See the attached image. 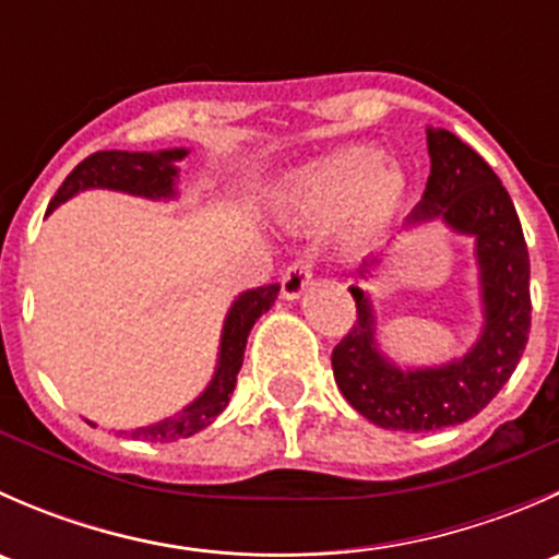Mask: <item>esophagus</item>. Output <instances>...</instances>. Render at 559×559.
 <instances>
[{
  "label": "esophagus",
  "instance_id": "1",
  "mask_svg": "<svg viewBox=\"0 0 559 559\" xmlns=\"http://www.w3.org/2000/svg\"><path fill=\"white\" fill-rule=\"evenodd\" d=\"M311 278H313L311 259H295V262L284 270V275H281V292H284L286 300H297V297L308 289Z\"/></svg>",
  "mask_w": 559,
  "mask_h": 559
}]
</instances>
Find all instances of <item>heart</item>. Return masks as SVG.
<instances>
[{
    "label": "heart",
    "instance_id": "1",
    "mask_svg": "<svg viewBox=\"0 0 559 559\" xmlns=\"http://www.w3.org/2000/svg\"><path fill=\"white\" fill-rule=\"evenodd\" d=\"M405 175L368 148L335 151L289 175L281 194L286 222L306 229L337 224L346 248H365L397 216L405 200Z\"/></svg>",
    "mask_w": 559,
    "mask_h": 559
}]
</instances>
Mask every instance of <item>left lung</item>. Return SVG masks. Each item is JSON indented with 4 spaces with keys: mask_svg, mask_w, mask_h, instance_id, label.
I'll use <instances>...</instances> for the list:
<instances>
[{
    "mask_svg": "<svg viewBox=\"0 0 559 559\" xmlns=\"http://www.w3.org/2000/svg\"><path fill=\"white\" fill-rule=\"evenodd\" d=\"M430 178L408 224L443 222L476 240L481 335L465 357L438 368H397L376 343L368 292L348 286L357 321L332 348V373L343 397L384 430L425 432L473 419L520 365L530 332V257L509 191L492 167L447 129H427ZM379 257L362 262L368 278Z\"/></svg>",
    "mask_w": 559,
    "mask_h": 559,
    "instance_id": "obj_1",
    "label": "left lung"
}]
</instances>
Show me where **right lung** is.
I'll return each instance as SVG.
<instances>
[{
  "mask_svg": "<svg viewBox=\"0 0 559 559\" xmlns=\"http://www.w3.org/2000/svg\"><path fill=\"white\" fill-rule=\"evenodd\" d=\"M186 154H189L186 148L156 151V154H145V151H97L67 175V180L50 200L48 213L59 207L61 202L70 200V197H75L78 191L86 189L127 191V194L145 197V200H175L178 197V189H175L178 167H175V162L183 159ZM278 284L257 286V289L243 292L233 302L227 319H224L216 373H213L211 384L205 386V392L194 403L186 405L180 414L170 416V419L156 421V425L134 427L129 432L121 430L123 436L140 438V441L148 443H170L213 425V419L227 408L233 389L238 384L248 332L257 324L259 316L270 311V306L278 297Z\"/></svg>",
  "mask_w": 559,
  "mask_h": 559,
  "instance_id": "1",
  "label": "right lung"
}]
</instances>
